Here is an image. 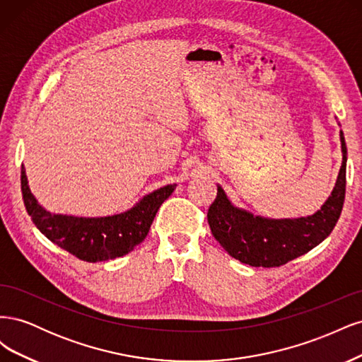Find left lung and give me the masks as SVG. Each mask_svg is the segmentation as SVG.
I'll use <instances>...</instances> for the list:
<instances>
[{
  "instance_id": "1",
  "label": "left lung",
  "mask_w": 362,
  "mask_h": 362,
  "mask_svg": "<svg viewBox=\"0 0 362 362\" xmlns=\"http://www.w3.org/2000/svg\"><path fill=\"white\" fill-rule=\"evenodd\" d=\"M339 125V124H338ZM343 161L329 198L311 216L270 218L235 206L217 184V196L208 210V223L221 246L233 258L252 267H279L320 245L332 233L346 194L347 148L339 129Z\"/></svg>"
}]
</instances>
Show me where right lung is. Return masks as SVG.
<instances>
[{
	"label": "right lung",
	"instance_id": "add662e5",
	"mask_svg": "<svg viewBox=\"0 0 362 362\" xmlns=\"http://www.w3.org/2000/svg\"><path fill=\"white\" fill-rule=\"evenodd\" d=\"M177 184L144 196L129 210L104 217L56 214L43 208L31 193L25 168H21V190L33 223L54 245L83 261H108L127 255L146 238L160 205Z\"/></svg>",
	"mask_w": 362,
	"mask_h": 362
}]
</instances>
